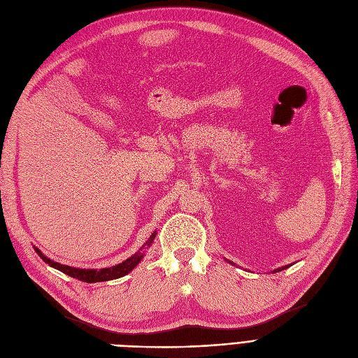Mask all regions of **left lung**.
<instances>
[{
  "mask_svg": "<svg viewBox=\"0 0 358 358\" xmlns=\"http://www.w3.org/2000/svg\"><path fill=\"white\" fill-rule=\"evenodd\" d=\"M226 261H227V259H226ZM227 262H230V261H227ZM230 264H231V265H234L233 262H230ZM288 266H292V265H284V266H281V268H277V269H274V271H272V272H278V271H281V269H287Z\"/></svg>",
  "mask_w": 358,
  "mask_h": 358,
  "instance_id": "8db88e82",
  "label": "left lung"
}]
</instances>
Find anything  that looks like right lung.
Listing matches in <instances>:
<instances>
[{"label": "right lung", "mask_w": 358, "mask_h": 358, "mask_svg": "<svg viewBox=\"0 0 358 358\" xmlns=\"http://www.w3.org/2000/svg\"><path fill=\"white\" fill-rule=\"evenodd\" d=\"M156 234H157L156 231H152V234L148 237V241L140 248V250L135 252L132 257L125 259L122 264L113 265L110 268H100V269H86V268H76V266L62 265L59 262H55L50 258L45 257V255L36 246H33V248H35V250L38 252L39 257L43 259V262H46L49 266H52V268L64 272V274L70 275L73 278H77L80 281H84V282H100V281L116 280V278H121V277L129 274V272L141 262V259L144 258V255H145V249L150 248L152 245V242H155Z\"/></svg>", "instance_id": "obj_1"}]
</instances>
